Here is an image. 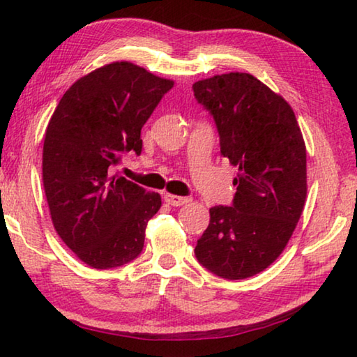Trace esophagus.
I'll use <instances>...</instances> for the list:
<instances>
[{
	"label": "esophagus",
	"instance_id": "obj_1",
	"mask_svg": "<svg viewBox=\"0 0 357 357\" xmlns=\"http://www.w3.org/2000/svg\"><path fill=\"white\" fill-rule=\"evenodd\" d=\"M164 200L172 204V206H183V204H187L190 202L189 197H179V195H172V193H165Z\"/></svg>",
	"mask_w": 357,
	"mask_h": 357
}]
</instances>
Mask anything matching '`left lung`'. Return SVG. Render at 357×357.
Segmentation results:
<instances>
[{"label":"left lung","mask_w":357,"mask_h":357,"mask_svg":"<svg viewBox=\"0 0 357 357\" xmlns=\"http://www.w3.org/2000/svg\"><path fill=\"white\" fill-rule=\"evenodd\" d=\"M213 114L220 153L238 168L231 206L209 209L195 257L211 273L241 280L261 273L285 249L307 197V155L293 108L250 74L193 83Z\"/></svg>","instance_id":"left-lung-1"}]
</instances>
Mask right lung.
<instances>
[{
	"mask_svg": "<svg viewBox=\"0 0 357 357\" xmlns=\"http://www.w3.org/2000/svg\"><path fill=\"white\" fill-rule=\"evenodd\" d=\"M173 84L116 61L77 80L52 114L42 153L47 203L59 238L91 268H118L143 250L160 195L113 167L124 153L142 154V128Z\"/></svg>",
	"mask_w": 357,
	"mask_h": 357,
	"instance_id": "obj_1",
	"label": "right lung"
}]
</instances>
